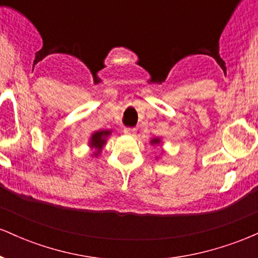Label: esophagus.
Listing matches in <instances>:
<instances>
[{"label":"esophagus","instance_id":"obj_1","mask_svg":"<svg viewBox=\"0 0 258 258\" xmlns=\"http://www.w3.org/2000/svg\"><path fill=\"white\" fill-rule=\"evenodd\" d=\"M123 132H125V135L133 136L136 133V128H133V127H125V128H123Z\"/></svg>","mask_w":258,"mask_h":258}]
</instances>
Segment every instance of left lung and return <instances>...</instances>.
Segmentation results:
<instances>
[{"instance_id":"8db88e82","label":"left lung","mask_w":258,"mask_h":258,"mask_svg":"<svg viewBox=\"0 0 258 258\" xmlns=\"http://www.w3.org/2000/svg\"><path fill=\"white\" fill-rule=\"evenodd\" d=\"M159 143H160V139L159 138L152 139V144H159Z\"/></svg>"}]
</instances>
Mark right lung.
Instances as JSON below:
<instances>
[{
  "mask_svg": "<svg viewBox=\"0 0 258 258\" xmlns=\"http://www.w3.org/2000/svg\"><path fill=\"white\" fill-rule=\"evenodd\" d=\"M110 133H111L110 131H98V132H94L93 135H92V138L90 141V146L92 148H96L97 149V153L94 156L98 155L100 150H102V147L104 146L105 142H106V137H108Z\"/></svg>",
  "mask_w": 258,
  "mask_h": 258,
  "instance_id": "right-lung-1",
  "label": "right lung"
}]
</instances>
